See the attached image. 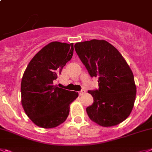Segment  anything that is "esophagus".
<instances>
[{
  "mask_svg": "<svg viewBox=\"0 0 152 152\" xmlns=\"http://www.w3.org/2000/svg\"><path fill=\"white\" fill-rule=\"evenodd\" d=\"M86 93V91L85 90H82V91H79V95H83V94H85Z\"/></svg>",
  "mask_w": 152,
  "mask_h": 152,
  "instance_id": "obj_1",
  "label": "esophagus"
}]
</instances>
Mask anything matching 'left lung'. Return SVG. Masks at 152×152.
<instances>
[{
	"label": "left lung",
	"mask_w": 152,
	"mask_h": 152,
	"mask_svg": "<svg viewBox=\"0 0 152 152\" xmlns=\"http://www.w3.org/2000/svg\"><path fill=\"white\" fill-rule=\"evenodd\" d=\"M75 50L91 77H98L99 89L88 91L94 98L86 109L92 121L113 127L132 112L137 86L131 69L116 48L103 39L76 42Z\"/></svg>",
	"instance_id": "8db88e82"
}]
</instances>
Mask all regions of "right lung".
<instances>
[{"mask_svg":"<svg viewBox=\"0 0 152 152\" xmlns=\"http://www.w3.org/2000/svg\"><path fill=\"white\" fill-rule=\"evenodd\" d=\"M73 43L52 42L39 50L27 66L21 83L22 105L34 124L56 127L66 121L76 91L57 87L54 82L72 58Z\"/></svg>","mask_w":152,"mask_h":152,"instance_id":"1","label":"right lung"}]
</instances>
